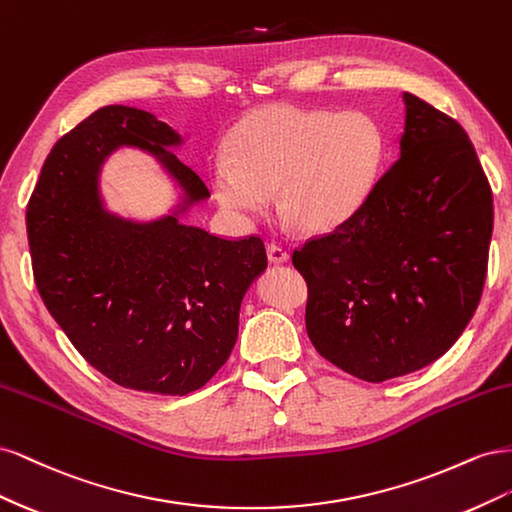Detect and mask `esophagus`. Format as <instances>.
I'll return each mask as SVG.
<instances>
[{"label":"esophagus","mask_w":512,"mask_h":512,"mask_svg":"<svg viewBox=\"0 0 512 512\" xmlns=\"http://www.w3.org/2000/svg\"><path fill=\"white\" fill-rule=\"evenodd\" d=\"M267 258H269V262H273V265H284V262H288L290 256L282 245L271 243V245H267Z\"/></svg>","instance_id":"1"}]
</instances>
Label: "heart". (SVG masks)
I'll use <instances>...</instances> for the list:
<instances>
[{
  "instance_id": "obj_1",
  "label": "heart",
  "mask_w": 512,
  "mask_h": 512,
  "mask_svg": "<svg viewBox=\"0 0 512 512\" xmlns=\"http://www.w3.org/2000/svg\"><path fill=\"white\" fill-rule=\"evenodd\" d=\"M382 132L361 111L333 113L271 104L243 117L228 138L230 158L211 164L220 205L247 222L277 207L307 232H329L359 213L382 160Z\"/></svg>"
}]
</instances>
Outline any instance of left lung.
Masks as SVG:
<instances>
[{"label":"left lung","mask_w":512,"mask_h":512,"mask_svg":"<svg viewBox=\"0 0 512 512\" xmlns=\"http://www.w3.org/2000/svg\"><path fill=\"white\" fill-rule=\"evenodd\" d=\"M399 158L359 213L294 250L320 356L384 382L451 348L483 292L493 196L455 119L404 91Z\"/></svg>","instance_id":"1"}]
</instances>
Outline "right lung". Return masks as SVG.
I'll return each instance as SVG.
<instances>
[{
    "label": "right lung",
    "instance_id": "1",
    "mask_svg": "<svg viewBox=\"0 0 512 512\" xmlns=\"http://www.w3.org/2000/svg\"><path fill=\"white\" fill-rule=\"evenodd\" d=\"M168 123L134 106L98 108L61 136L27 205V239L40 297L89 365L126 389L188 395L235 348L247 288L267 269L260 237L222 239L183 224L209 198L173 151ZM121 146L149 152L180 188L162 219L108 212L101 166Z\"/></svg>",
    "mask_w": 512,
    "mask_h": 512
}]
</instances>
